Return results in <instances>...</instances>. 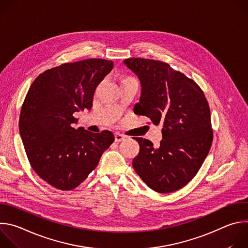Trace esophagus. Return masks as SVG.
I'll list each match as a JSON object with an SVG mask.
<instances>
[{"instance_id": "1", "label": "esophagus", "mask_w": 248, "mask_h": 248, "mask_svg": "<svg viewBox=\"0 0 248 248\" xmlns=\"http://www.w3.org/2000/svg\"><path fill=\"white\" fill-rule=\"evenodd\" d=\"M125 139V136L121 134V133H116L115 134V141L116 142H121V141H124Z\"/></svg>"}]
</instances>
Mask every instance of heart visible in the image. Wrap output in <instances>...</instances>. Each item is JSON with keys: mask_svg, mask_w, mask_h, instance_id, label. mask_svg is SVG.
Wrapping results in <instances>:
<instances>
[{"mask_svg": "<svg viewBox=\"0 0 248 248\" xmlns=\"http://www.w3.org/2000/svg\"><path fill=\"white\" fill-rule=\"evenodd\" d=\"M127 81H135V80H134V78H131V77H124V78H122V83H123V82H127Z\"/></svg>", "mask_w": 248, "mask_h": 248, "instance_id": "heart-1", "label": "heart"}]
</instances>
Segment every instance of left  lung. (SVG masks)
<instances>
[{"label":"left lung","instance_id":"1","mask_svg":"<svg viewBox=\"0 0 248 248\" xmlns=\"http://www.w3.org/2000/svg\"><path fill=\"white\" fill-rule=\"evenodd\" d=\"M124 62L141 83L134 114L163 127L158 148L148 139L133 137L140 147L133 169L157 192L179 190L198 172L213 141L207 99L196 82L167 62L141 58Z\"/></svg>","mask_w":248,"mask_h":248}]
</instances>
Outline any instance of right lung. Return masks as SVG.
I'll return each mask as SVG.
<instances>
[{
    "label": "right lung",
    "instance_id": "add662e5",
    "mask_svg": "<svg viewBox=\"0 0 248 248\" xmlns=\"http://www.w3.org/2000/svg\"><path fill=\"white\" fill-rule=\"evenodd\" d=\"M113 62L88 59L47 69L31 84L19 116V132L28 161L42 180L72 190L97 167L114 142L109 130L76 129V112L90 110L98 84Z\"/></svg>",
    "mask_w": 248,
    "mask_h": 248
}]
</instances>
